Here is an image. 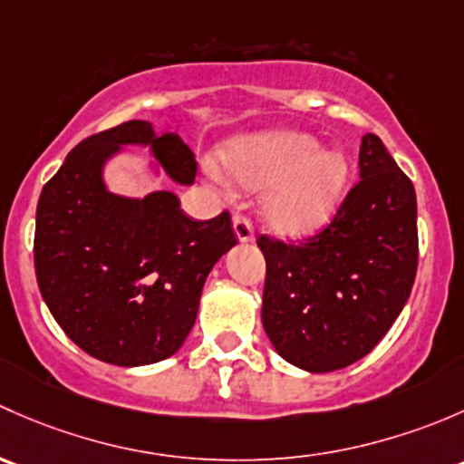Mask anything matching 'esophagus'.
Instances as JSON below:
<instances>
[{
    "mask_svg": "<svg viewBox=\"0 0 464 464\" xmlns=\"http://www.w3.org/2000/svg\"><path fill=\"white\" fill-rule=\"evenodd\" d=\"M232 230H234V237H237V241H241V243H250L252 238H255L252 223L247 221L243 214H237V217L232 218Z\"/></svg>",
    "mask_w": 464,
    "mask_h": 464,
    "instance_id": "34e87169",
    "label": "esophagus"
}]
</instances>
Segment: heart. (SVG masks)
<instances>
[{
    "label": "heart",
    "instance_id": "b5f03b06",
    "mask_svg": "<svg viewBox=\"0 0 464 464\" xmlns=\"http://www.w3.org/2000/svg\"><path fill=\"white\" fill-rule=\"evenodd\" d=\"M226 167L250 189L273 185L264 200L266 217L288 234L326 223L351 176L342 150H322L317 138L293 129L238 138L227 147Z\"/></svg>",
    "mask_w": 464,
    "mask_h": 464
}]
</instances>
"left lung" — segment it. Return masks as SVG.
<instances>
[{
  "label": "left lung",
  "instance_id": "obj_1",
  "mask_svg": "<svg viewBox=\"0 0 464 464\" xmlns=\"http://www.w3.org/2000/svg\"><path fill=\"white\" fill-rule=\"evenodd\" d=\"M261 322L297 369L328 373L369 355L407 304L418 270L415 189L375 133L362 136L360 183L331 226L302 243L259 237Z\"/></svg>",
  "mask_w": 464,
  "mask_h": 464
}]
</instances>
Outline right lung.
<instances>
[{
	"instance_id": "right-lung-1",
	"label": "right lung",
	"mask_w": 464,
	"mask_h": 464,
	"mask_svg": "<svg viewBox=\"0 0 464 464\" xmlns=\"http://www.w3.org/2000/svg\"><path fill=\"white\" fill-rule=\"evenodd\" d=\"M127 145L150 147L151 169L192 185L194 151L179 133L129 121L69 151L35 217V275L51 314L84 353L145 366L174 355L197 322L214 264L237 246L230 214L194 221L169 189L113 194L104 167Z\"/></svg>"
}]
</instances>
